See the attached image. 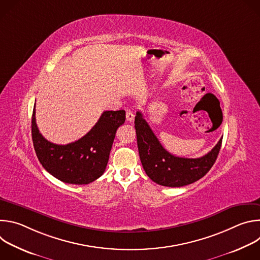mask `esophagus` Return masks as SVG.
<instances>
[{"instance_id": "obj_1", "label": "esophagus", "mask_w": 260, "mask_h": 260, "mask_svg": "<svg viewBox=\"0 0 260 260\" xmlns=\"http://www.w3.org/2000/svg\"><path fill=\"white\" fill-rule=\"evenodd\" d=\"M134 118H135L134 113L131 112V111H127V112H126V120L132 122V121H134Z\"/></svg>"}]
</instances>
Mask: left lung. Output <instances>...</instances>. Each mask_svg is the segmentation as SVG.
I'll use <instances>...</instances> for the list:
<instances>
[{
  "mask_svg": "<svg viewBox=\"0 0 260 260\" xmlns=\"http://www.w3.org/2000/svg\"><path fill=\"white\" fill-rule=\"evenodd\" d=\"M140 159L147 176L168 187H181L203 178L213 167L221 148L222 138L213 149L200 158L178 157L168 152L141 112L135 117Z\"/></svg>",
  "mask_w": 260,
  "mask_h": 260,
  "instance_id": "obj_1",
  "label": "left lung"
}]
</instances>
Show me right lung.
Returning a JSON list of instances; mask_svg holds the SVG:
<instances>
[{"mask_svg":"<svg viewBox=\"0 0 260 260\" xmlns=\"http://www.w3.org/2000/svg\"><path fill=\"white\" fill-rule=\"evenodd\" d=\"M31 116V139L43 168L56 179L69 184H89L100 178L107 167L117 128L125 121V111H105L94 126L81 139L67 145L47 141Z\"/></svg>","mask_w":260,"mask_h":260,"instance_id":"obj_1","label":"right lung"}]
</instances>
